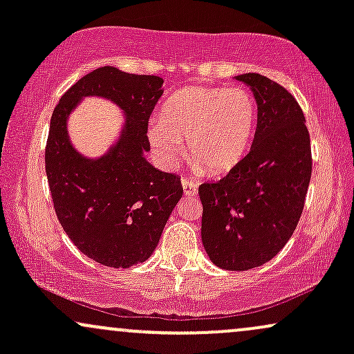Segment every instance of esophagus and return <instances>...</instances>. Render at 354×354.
<instances>
[{"mask_svg": "<svg viewBox=\"0 0 354 354\" xmlns=\"http://www.w3.org/2000/svg\"><path fill=\"white\" fill-rule=\"evenodd\" d=\"M181 185H183V189H185L186 196H194V194L198 193V183L196 181L183 180Z\"/></svg>", "mask_w": 354, "mask_h": 354, "instance_id": "34e87169", "label": "esophagus"}]
</instances>
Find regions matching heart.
I'll use <instances>...</instances> for the list:
<instances>
[{
	"label": "heart",
	"instance_id": "heart-1",
	"mask_svg": "<svg viewBox=\"0 0 354 354\" xmlns=\"http://www.w3.org/2000/svg\"><path fill=\"white\" fill-rule=\"evenodd\" d=\"M256 118V101L245 88L189 86L169 96L160 120L149 124L148 140L166 165L180 160L183 141H188L194 168L219 176L246 156Z\"/></svg>",
	"mask_w": 354,
	"mask_h": 354
}]
</instances>
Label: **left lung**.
Instances as JSON below:
<instances>
[{
    "instance_id": "1",
    "label": "left lung",
    "mask_w": 354,
    "mask_h": 354,
    "mask_svg": "<svg viewBox=\"0 0 354 354\" xmlns=\"http://www.w3.org/2000/svg\"><path fill=\"white\" fill-rule=\"evenodd\" d=\"M258 106L250 153L223 180L200 186L201 239L218 268L246 271L274 258L303 213L311 180L310 133L291 93L258 73L234 76Z\"/></svg>"
}]
</instances>
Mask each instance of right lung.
<instances>
[{"label":"right lung","mask_w":354,"mask_h":354,"mask_svg":"<svg viewBox=\"0 0 354 354\" xmlns=\"http://www.w3.org/2000/svg\"><path fill=\"white\" fill-rule=\"evenodd\" d=\"M161 95L160 76L103 66L76 81L51 116L44 161L56 216L81 253L104 266L146 261L183 196L180 176L160 171L145 156L148 120ZM84 97L111 100L125 115L120 136L96 158L78 152L67 131L69 115Z\"/></svg>","instance_id":"1"}]
</instances>
